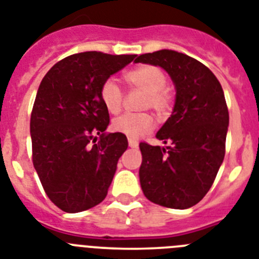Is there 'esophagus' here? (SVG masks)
I'll return each mask as SVG.
<instances>
[{
  "instance_id": "obj_1",
  "label": "esophagus",
  "mask_w": 259,
  "mask_h": 259,
  "mask_svg": "<svg viewBox=\"0 0 259 259\" xmlns=\"http://www.w3.org/2000/svg\"><path fill=\"white\" fill-rule=\"evenodd\" d=\"M129 146L132 148H137V147H138V141H136V139L129 138Z\"/></svg>"
}]
</instances>
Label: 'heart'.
Listing matches in <instances>:
<instances>
[{
	"instance_id": "b5f03b06",
	"label": "heart",
	"mask_w": 259,
	"mask_h": 259,
	"mask_svg": "<svg viewBox=\"0 0 259 259\" xmlns=\"http://www.w3.org/2000/svg\"><path fill=\"white\" fill-rule=\"evenodd\" d=\"M125 79L132 87L147 92L143 108H151L157 116L164 117L170 109L169 92L165 90L167 76L163 71L152 65H142L132 69L125 74ZM100 100L109 113L116 114L122 108L123 94L118 83L113 78H108L100 87ZM154 117L150 113H125L114 118L112 127L129 138H139L154 129Z\"/></svg>"
}]
</instances>
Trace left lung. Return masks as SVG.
<instances>
[{
	"mask_svg": "<svg viewBox=\"0 0 259 259\" xmlns=\"http://www.w3.org/2000/svg\"><path fill=\"white\" fill-rule=\"evenodd\" d=\"M136 62L163 67L176 87L170 117L156 138L165 147L139 143V181L148 201L189 208L207 194L226 155L229 114L219 80L195 58L161 49Z\"/></svg>",
	"mask_w": 259,
	"mask_h": 259,
	"instance_id": "8db88e82",
	"label": "left lung"
}]
</instances>
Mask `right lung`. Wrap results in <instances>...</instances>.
Segmentation results:
<instances>
[{
  "label": "right lung",
  "mask_w": 259,
  "mask_h": 259,
  "mask_svg": "<svg viewBox=\"0 0 259 259\" xmlns=\"http://www.w3.org/2000/svg\"><path fill=\"white\" fill-rule=\"evenodd\" d=\"M137 55L83 52L51 67L32 113V163L47 195L65 212L89 210L107 197L126 136L105 133L109 113L100 87Z\"/></svg>",
  "instance_id": "1"
}]
</instances>
